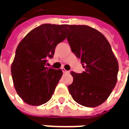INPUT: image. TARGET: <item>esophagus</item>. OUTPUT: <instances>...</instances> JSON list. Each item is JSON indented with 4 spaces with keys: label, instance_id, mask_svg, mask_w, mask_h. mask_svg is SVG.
I'll list each match as a JSON object with an SVG mask.
<instances>
[{
    "label": "esophagus",
    "instance_id": "obj_1",
    "mask_svg": "<svg viewBox=\"0 0 129 129\" xmlns=\"http://www.w3.org/2000/svg\"><path fill=\"white\" fill-rule=\"evenodd\" d=\"M61 71H62V72L64 73H69V71H66L64 68H61Z\"/></svg>",
    "mask_w": 129,
    "mask_h": 129
}]
</instances>
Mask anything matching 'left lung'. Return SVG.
Returning <instances> with one entry per match:
<instances>
[{
  "mask_svg": "<svg viewBox=\"0 0 129 129\" xmlns=\"http://www.w3.org/2000/svg\"><path fill=\"white\" fill-rule=\"evenodd\" d=\"M67 39L85 68L82 73L71 71L68 90L79 105L96 107L110 96L117 81L118 62L111 45L98 30L86 25H68Z\"/></svg>",
  "mask_w": 129,
  "mask_h": 129,
  "instance_id": "8db88e82",
  "label": "left lung"
}]
</instances>
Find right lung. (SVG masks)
<instances>
[{
	"mask_svg": "<svg viewBox=\"0 0 129 129\" xmlns=\"http://www.w3.org/2000/svg\"><path fill=\"white\" fill-rule=\"evenodd\" d=\"M66 29V24H41L19 43L11 73L15 88L26 103L41 105L51 99L62 71L47 68V60L65 39Z\"/></svg>",
	"mask_w": 129,
	"mask_h": 129,
	"instance_id": "obj_1",
	"label": "right lung"
}]
</instances>
